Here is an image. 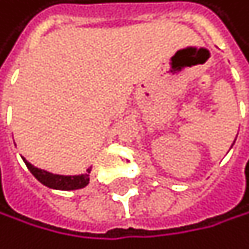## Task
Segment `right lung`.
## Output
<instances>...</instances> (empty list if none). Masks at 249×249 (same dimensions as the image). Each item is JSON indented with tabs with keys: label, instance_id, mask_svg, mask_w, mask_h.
Instances as JSON below:
<instances>
[{
	"label": "right lung",
	"instance_id": "1",
	"mask_svg": "<svg viewBox=\"0 0 249 249\" xmlns=\"http://www.w3.org/2000/svg\"><path fill=\"white\" fill-rule=\"evenodd\" d=\"M24 162H26V165L30 170L32 175L49 188H54V190H79V188H84L86 185H89V182H90V178H89L90 168L87 170L86 175H81V176H59V175H52V173H47V171L39 170V168H35L32 163H29L27 160H24Z\"/></svg>",
	"mask_w": 249,
	"mask_h": 249
}]
</instances>
